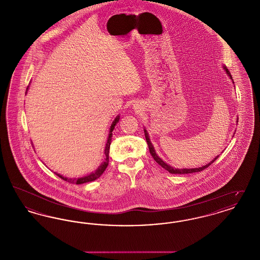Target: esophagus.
I'll return each instance as SVG.
<instances>
[{"mask_svg":"<svg viewBox=\"0 0 260 260\" xmlns=\"http://www.w3.org/2000/svg\"><path fill=\"white\" fill-rule=\"evenodd\" d=\"M134 107H135V109H139V106H138V104H134Z\"/></svg>","mask_w":260,"mask_h":260,"instance_id":"1","label":"esophagus"}]
</instances>
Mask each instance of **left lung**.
<instances>
[{"mask_svg":"<svg viewBox=\"0 0 260 260\" xmlns=\"http://www.w3.org/2000/svg\"><path fill=\"white\" fill-rule=\"evenodd\" d=\"M222 67L223 69H224V71L226 72V74L228 75V77H229L231 80H233V79H232V76H231L230 72H229L228 69H227V67H226L225 65H223ZM233 84H234V82H233ZM237 123H238V119H237ZM144 134H145V138H146V141H147V144H148L150 154L152 155V157L154 158V160L157 161V162L161 166V168H164L165 170H167L169 173H174V174H185V173H198V172H201V171L207 169L208 167H210V165H211L213 161H215V160L219 157V155L216 156L212 161H210L209 164H207V165H205V166H203V167H201V168H194V169H175V168H173L172 166L168 165L166 161H162L161 158L157 155V153H156V151H155V149H154V146H153L152 142L150 141L148 132H147V129H146L145 127H144Z\"/></svg>","mask_w":260,"mask_h":260,"instance_id":"obj_1","label":"left lung"}]
</instances>
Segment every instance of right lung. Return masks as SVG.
<instances>
[{
	"label": "right lung",
	"mask_w": 260,
	"mask_h": 260,
	"mask_svg": "<svg viewBox=\"0 0 260 260\" xmlns=\"http://www.w3.org/2000/svg\"><path fill=\"white\" fill-rule=\"evenodd\" d=\"M29 87H27V90H28ZM27 90H26V93H27ZM120 120V115H118L115 120L112 122L111 125H110V128H109V135H108V138H107V141H106V145H105V149H104V154H105V159L104 161L99 166V168L92 172V173L87 174L86 176H83V177H73V178H70V177H65L61 175L60 173H54L57 176H59L61 179L65 180V181H68L70 183H76V184H83V183H87L89 181H93L95 179H98L99 177H100V175L102 173H104V171L106 170L107 166H108V162H109V150H110V144H111L112 141V132L113 129L115 128V125L117 124V123L119 122Z\"/></svg>",
	"instance_id": "add662e5"
}]
</instances>
